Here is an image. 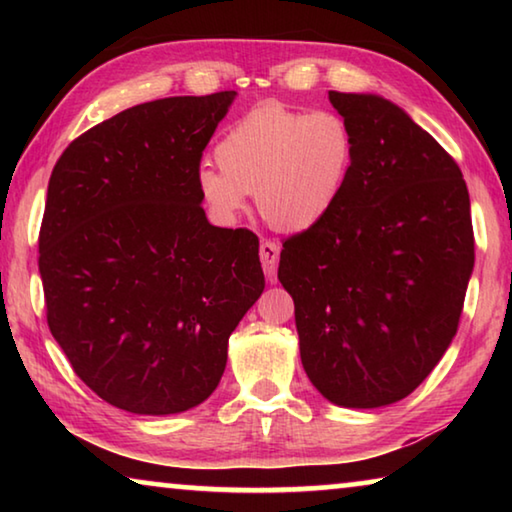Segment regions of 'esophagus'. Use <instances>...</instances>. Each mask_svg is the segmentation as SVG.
Listing matches in <instances>:
<instances>
[{
    "label": "esophagus",
    "instance_id": "1",
    "mask_svg": "<svg viewBox=\"0 0 512 512\" xmlns=\"http://www.w3.org/2000/svg\"><path fill=\"white\" fill-rule=\"evenodd\" d=\"M259 259H262L266 277L273 280L277 273V262H280V244H275L271 239H262V244H259Z\"/></svg>",
    "mask_w": 512,
    "mask_h": 512
}]
</instances>
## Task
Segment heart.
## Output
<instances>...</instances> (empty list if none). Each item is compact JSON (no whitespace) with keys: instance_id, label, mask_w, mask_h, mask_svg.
Returning <instances> with one entry per match:
<instances>
[{"instance_id":"b5f03b06","label":"heart","mask_w":512,"mask_h":512,"mask_svg":"<svg viewBox=\"0 0 512 512\" xmlns=\"http://www.w3.org/2000/svg\"><path fill=\"white\" fill-rule=\"evenodd\" d=\"M219 169L203 164L196 187L219 221H235L255 194L275 230H309L332 212L357 158L354 128L336 110L268 103L228 128L214 149Z\"/></svg>"}]
</instances>
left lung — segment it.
<instances>
[{"mask_svg":"<svg viewBox=\"0 0 512 512\" xmlns=\"http://www.w3.org/2000/svg\"><path fill=\"white\" fill-rule=\"evenodd\" d=\"M357 158L323 221L282 241L300 359L320 395L377 409L443 359L474 268L470 194L452 155L395 103L329 92Z\"/></svg>","mask_w":512,"mask_h":512,"instance_id":"8db88e82","label":"left lung"}]
</instances>
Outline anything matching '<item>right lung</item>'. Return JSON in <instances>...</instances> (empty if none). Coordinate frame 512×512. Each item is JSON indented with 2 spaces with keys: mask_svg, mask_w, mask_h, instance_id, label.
<instances>
[{
  "mask_svg": "<svg viewBox=\"0 0 512 512\" xmlns=\"http://www.w3.org/2000/svg\"><path fill=\"white\" fill-rule=\"evenodd\" d=\"M237 92L140 103L67 146L40 228L47 323L83 384L169 415L214 393L264 291L259 239L207 221L196 173Z\"/></svg>",
  "mask_w": 512,
  "mask_h": 512,
  "instance_id": "obj_1",
  "label": "right lung"
}]
</instances>
